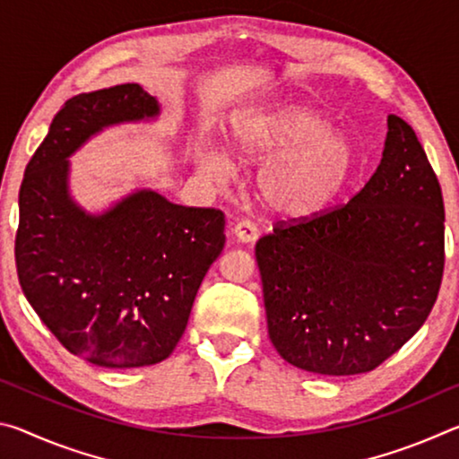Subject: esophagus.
<instances>
[{"instance_id":"1","label":"esophagus","mask_w":459,"mask_h":459,"mask_svg":"<svg viewBox=\"0 0 459 459\" xmlns=\"http://www.w3.org/2000/svg\"><path fill=\"white\" fill-rule=\"evenodd\" d=\"M232 232H235V237L240 240V243H253V240H257V237H259L257 224L251 222V221L237 222L235 229H232Z\"/></svg>"}]
</instances>
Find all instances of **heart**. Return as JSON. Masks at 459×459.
<instances>
[{
    "label": "heart",
    "mask_w": 459,
    "mask_h": 459,
    "mask_svg": "<svg viewBox=\"0 0 459 459\" xmlns=\"http://www.w3.org/2000/svg\"><path fill=\"white\" fill-rule=\"evenodd\" d=\"M229 147L243 161H265L261 196L287 216H307L330 204L351 182L359 160L352 139L304 105L240 113L230 123Z\"/></svg>",
    "instance_id": "heart-1"
}]
</instances>
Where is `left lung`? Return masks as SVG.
Wrapping results in <instances>:
<instances>
[{
    "label": "left lung",
    "mask_w": 459,
    "mask_h": 459,
    "mask_svg": "<svg viewBox=\"0 0 459 459\" xmlns=\"http://www.w3.org/2000/svg\"><path fill=\"white\" fill-rule=\"evenodd\" d=\"M444 196L413 127L388 115L383 160L344 204L259 238L269 338L301 370H375L421 328L446 265Z\"/></svg>",
    "instance_id": "obj_1"
}]
</instances>
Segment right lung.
<instances>
[{
    "label": "right lung",
    "instance_id": "1",
    "mask_svg": "<svg viewBox=\"0 0 459 459\" xmlns=\"http://www.w3.org/2000/svg\"><path fill=\"white\" fill-rule=\"evenodd\" d=\"M153 115L158 103L137 82L68 99L20 186L13 248L22 291L60 344L97 367L168 359L224 248L219 208L172 204L143 190L89 216L68 198L66 158L84 139Z\"/></svg>",
    "mask_w": 459,
    "mask_h": 459
}]
</instances>
